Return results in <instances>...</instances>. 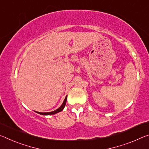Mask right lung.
<instances>
[{"mask_svg": "<svg viewBox=\"0 0 149 149\" xmlns=\"http://www.w3.org/2000/svg\"><path fill=\"white\" fill-rule=\"evenodd\" d=\"M66 101H67V96L65 97L64 101H63V102L62 103V105L60 106V107H59L58 109H56L55 111H52V112H48V113H40V112H37L38 113H39V114L40 115H54V114H56V113H59L60 111H62L63 109V108H64L65 105V103H66Z\"/></svg>", "mask_w": 149, "mask_h": 149, "instance_id": "right-lung-1", "label": "right lung"}]
</instances>
